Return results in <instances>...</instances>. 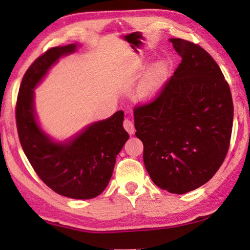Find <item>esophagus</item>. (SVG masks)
<instances>
[{
  "mask_svg": "<svg viewBox=\"0 0 250 250\" xmlns=\"http://www.w3.org/2000/svg\"><path fill=\"white\" fill-rule=\"evenodd\" d=\"M124 126H125V129L126 130V132H128L130 135H132L134 133V125H133V122L131 120L125 119Z\"/></svg>",
  "mask_w": 250,
  "mask_h": 250,
  "instance_id": "obj_1",
  "label": "esophagus"
}]
</instances>
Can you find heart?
Listing matches in <instances>:
<instances>
[{
    "label": "heart",
    "instance_id": "1",
    "mask_svg": "<svg viewBox=\"0 0 250 250\" xmlns=\"http://www.w3.org/2000/svg\"><path fill=\"white\" fill-rule=\"evenodd\" d=\"M167 75V62L160 61L152 65L139 83L135 97L140 101L151 100L158 94Z\"/></svg>",
    "mask_w": 250,
    "mask_h": 250
}]
</instances>
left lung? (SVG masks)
<instances>
[{
    "label": "left lung",
    "instance_id": "1",
    "mask_svg": "<svg viewBox=\"0 0 250 250\" xmlns=\"http://www.w3.org/2000/svg\"><path fill=\"white\" fill-rule=\"evenodd\" d=\"M170 42L181 64L155 100L134 109V126L153 183L184 194L208 182L221 167L234 107L229 86L210 55L191 42Z\"/></svg>",
    "mask_w": 250,
    "mask_h": 250
}]
</instances>
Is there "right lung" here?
Here are the masks:
<instances>
[{
    "label": "right lung",
    "mask_w": 250,
    "mask_h": 250,
    "mask_svg": "<svg viewBox=\"0 0 250 250\" xmlns=\"http://www.w3.org/2000/svg\"><path fill=\"white\" fill-rule=\"evenodd\" d=\"M79 46L74 43L53 47L33 62L20 87L16 125L24 153L42 181L62 196L90 200L107 188L117 155L129 139L122 125L124 111L58 141L40 125L34 91L59 58L74 54Z\"/></svg>",
    "instance_id": "add662e5"
}]
</instances>
